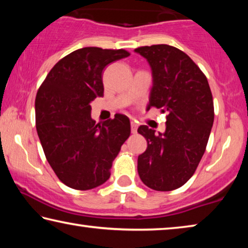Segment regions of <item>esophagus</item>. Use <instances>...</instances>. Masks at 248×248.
<instances>
[{
    "label": "esophagus",
    "instance_id": "34e87169",
    "mask_svg": "<svg viewBox=\"0 0 248 248\" xmlns=\"http://www.w3.org/2000/svg\"><path fill=\"white\" fill-rule=\"evenodd\" d=\"M137 130H138V124H136V123H131V132L134 134V133H137Z\"/></svg>",
    "mask_w": 248,
    "mask_h": 248
}]
</instances>
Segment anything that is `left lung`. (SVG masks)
I'll use <instances>...</instances> for the list:
<instances>
[{
    "mask_svg": "<svg viewBox=\"0 0 248 248\" xmlns=\"http://www.w3.org/2000/svg\"><path fill=\"white\" fill-rule=\"evenodd\" d=\"M134 52L146 59L153 85L149 105L167 112L164 133L148 125L138 132L148 141L138 157V173L144 185L157 191L177 189L194 175L205 151L215 119L208 79L194 61L169 45L145 46Z\"/></svg>",
    "mask_w": 248,
    "mask_h": 248,
    "instance_id": "8db88e82",
    "label": "left lung"
}]
</instances>
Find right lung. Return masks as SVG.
I'll return each instance as SVG.
<instances>
[{"instance_id":"obj_1","label":"right lung","mask_w":248,"mask_h":248,"mask_svg":"<svg viewBox=\"0 0 248 248\" xmlns=\"http://www.w3.org/2000/svg\"><path fill=\"white\" fill-rule=\"evenodd\" d=\"M130 56L124 49L85 47L62 58L37 92L36 128L48 163L70 188L93 189L107 182L112 161L130 136V120L95 124L91 103L104 95L103 71Z\"/></svg>"}]
</instances>
